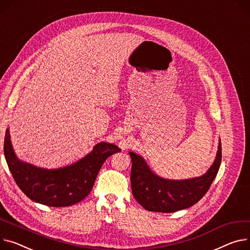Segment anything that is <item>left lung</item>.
Listing matches in <instances>:
<instances>
[{
  "label": "left lung",
  "instance_id": "1",
  "mask_svg": "<svg viewBox=\"0 0 250 250\" xmlns=\"http://www.w3.org/2000/svg\"><path fill=\"white\" fill-rule=\"evenodd\" d=\"M221 142L214 163L201 177L187 180H167L156 175L143 157L129 152L130 183L136 200L147 211L171 213L196 204L209 190L217 175L222 157Z\"/></svg>",
  "mask_w": 250,
  "mask_h": 250
}]
</instances>
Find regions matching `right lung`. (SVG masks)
Masks as SVG:
<instances>
[{
	"label": "right lung",
	"mask_w": 250,
	"mask_h": 250,
	"mask_svg": "<svg viewBox=\"0 0 250 250\" xmlns=\"http://www.w3.org/2000/svg\"><path fill=\"white\" fill-rule=\"evenodd\" d=\"M121 152L113 144L99 143L84 158L59 169L35 167L17 158L6 130L4 154L12 176L22 192L32 201L51 206L66 207L83 200L92 190L97 174L105 160Z\"/></svg>",
	"instance_id": "add662e5"
}]
</instances>
